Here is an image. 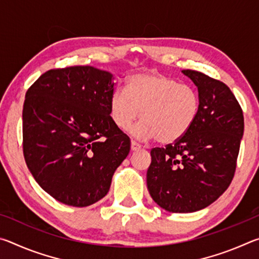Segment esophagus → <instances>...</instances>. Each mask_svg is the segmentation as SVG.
Instances as JSON below:
<instances>
[{"mask_svg":"<svg viewBox=\"0 0 259 259\" xmlns=\"http://www.w3.org/2000/svg\"><path fill=\"white\" fill-rule=\"evenodd\" d=\"M140 148H142V146L139 145V144L137 142H135V140H131V151H139Z\"/></svg>","mask_w":259,"mask_h":259,"instance_id":"34e87169","label":"esophagus"}]
</instances>
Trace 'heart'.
Returning <instances> with one entry per match:
<instances>
[{"mask_svg":"<svg viewBox=\"0 0 259 259\" xmlns=\"http://www.w3.org/2000/svg\"><path fill=\"white\" fill-rule=\"evenodd\" d=\"M109 112L117 128L128 130L140 116L143 121L133 130L136 137L172 144L195 123L200 97L193 87L163 74L140 73L128 78L125 90L114 91Z\"/></svg>","mask_w":259,"mask_h":259,"instance_id":"obj_1","label":"heart"}]
</instances>
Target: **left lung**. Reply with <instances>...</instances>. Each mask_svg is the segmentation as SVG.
I'll list each match as a JSON object with an SVG mask.
<instances>
[{"label":"left lung","instance_id":"8db88e82","mask_svg":"<svg viewBox=\"0 0 259 259\" xmlns=\"http://www.w3.org/2000/svg\"><path fill=\"white\" fill-rule=\"evenodd\" d=\"M198 87L200 112L182 139L151 151L147 188L170 212H194L214 202L234 177L243 113L225 83L191 69L182 71Z\"/></svg>","mask_w":259,"mask_h":259}]
</instances>
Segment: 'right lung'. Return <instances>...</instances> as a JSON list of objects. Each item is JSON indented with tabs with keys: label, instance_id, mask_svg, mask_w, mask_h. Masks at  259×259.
<instances>
[{
	"label": "right lung",
	"instance_id": "right-lung-1",
	"mask_svg": "<svg viewBox=\"0 0 259 259\" xmlns=\"http://www.w3.org/2000/svg\"><path fill=\"white\" fill-rule=\"evenodd\" d=\"M114 77L93 66L50 69L26 93L23 150L36 183L57 201L88 207L103 199L130 151L114 123Z\"/></svg>",
	"mask_w": 259,
	"mask_h": 259
}]
</instances>
